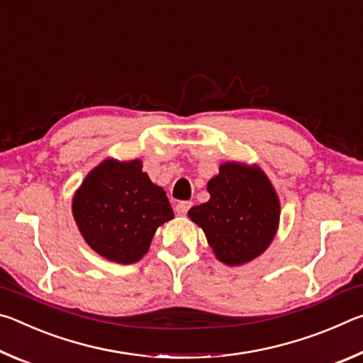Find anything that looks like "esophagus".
<instances>
[{"label":"esophagus","instance_id":"1","mask_svg":"<svg viewBox=\"0 0 363 363\" xmlns=\"http://www.w3.org/2000/svg\"><path fill=\"white\" fill-rule=\"evenodd\" d=\"M190 206H192V201H179V203L176 205V213L177 214H187V211L190 210Z\"/></svg>","mask_w":363,"mask_h":363}]
</instances>
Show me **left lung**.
Listing matches in <instances>:
<instances>
[{"mask_svg":"<svg viewBox=\"0 0 363 363\" xmlns=\"http://www.w3.org/2000/svg\"><path fill=\"white\" fill-rule=\"evenodd\" d=\"M210 200L192 206L189 216L203 229L219 261L240 266L272 242L280 203L267 176L257 167L224 163L208 182Z\"/></svg>","mask_w":363,"mask_h":363,"instance_id":"obj_1","label":"left lung"}]
</instances>
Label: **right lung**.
<instances>
[{
    "mask_svg": "<svg viewBox=\"0 0 363 363\" xmlns=\"http://www.w3.org/2000/svg\"><path fill=\"white\" fill-rule=\"evenodd\" d=\"M73 218L86 243L108 261L133 264L173 218L168 196L143 173V163L106 160L73 196Z\"/></svg>",
    "mask_w": 363,
    "mask_h": 363,
    "instance_id": "obj_1",
    "label": "right lung"
}]
</instances>
